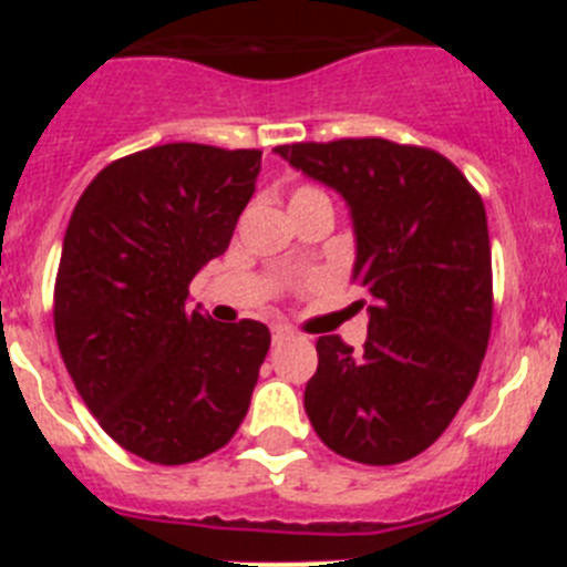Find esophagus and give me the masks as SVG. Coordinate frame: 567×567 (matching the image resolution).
<instances>
[{
	"label": "esophagus",
	"mask_w": 567,
	"mask_h": 567,
	"mask_svg": "<svg viewBox=\"0 0 567 567\" xmlns=\"http://www.w3.org/2000/svg\"><path fill=\"white\" fill-rule=\"evenodd\" d=\"M289 338H292V332H289L287 327H275V329H272V343H275V346L287 343Z\"/></svg>",
	"instance_id": "obj_1"
}]
</instances>
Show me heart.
Wrapping results in <instances>:
<instances>
[{
  "label": "heart",
  "mask_w": 567,
  "mask_h": 567,
  "mask_svg": "<svg viewBox=\"0 0 567 567\" xmlns=\"http://www.w3.org/2000/svg\"><path fill=\"white\" fill-rule=\"evenodd\" d=\"M318 195H323V193L315 187H298L292 193V202H289V207H292V204H300V202H309V198H318Z\"/></svg>",
  "instance_id": "heart-1"
}]
</instances>
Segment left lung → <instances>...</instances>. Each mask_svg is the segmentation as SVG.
Here are the masks:
<instances>
[{
	"label": "left lung",
	"instance_id": "8db88e82",
	"mask_svg": "<svg viewBox=\"0 0 567 567\" xmlns=\"http://www.w3.org/2000/svg\"><path fill=\"white\" fill-rule=\"evenodd\" d=\"M275 153L340 193L358 247L352 280L369 298L363 352L338 334L318 338V372L303 392L309 423L354 463L417 457L460 412L488 346L483 198L445 155L412 144L340 138Z\"/></svg>",
	"mask_w": 567,
	"mask_h": 567
}]
</instances>
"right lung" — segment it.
<instances>
[{
	"mask_svg": "<svg viewBox=\"0 0 567 567\" xmlns=\"http://www.w3.org/2000/svg\"><path fill=\"white\" fill-rule=\"evenodd\" d=\"M260 150L162 144L107 164L70 215L59 352L115 443L158 465L218 452L247 417L269 329L187 312L189 280L227 252Z\"/></svg>",
	"mask_w": 567,
	"mask_h": 567,
	"instance_id": "right-lung-1",
	"label": "right lung"
}]
</instances>
